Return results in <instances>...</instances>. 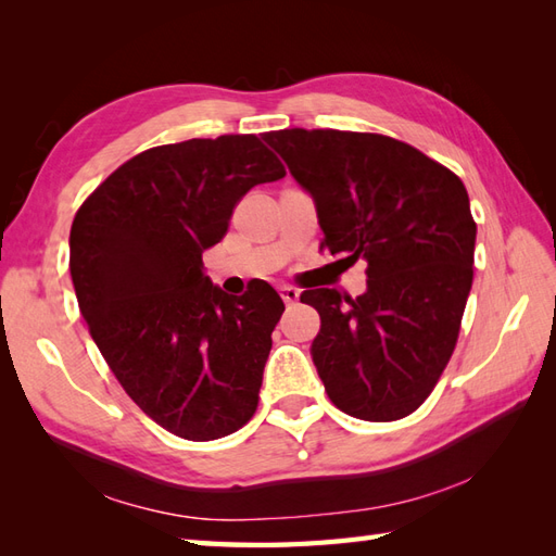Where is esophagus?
Segmentation results:
<instances>
[{
	"label": "esophagus",
	"instance_id": "obj_1",
	"mask_svg": "<svg viewBox=\"0 0 556 556\" xmlns=\"http://www.w3.org/2000/svg\"><path fill=\"white\" fill-rule=\"evenodd\" d=\"M279 293H281V299H285V303H289V305L296 303V301L301 299V291H299L296 287H287V285H285V287L279 289Z\"/></svg>",
	"mask_w": 556,
	"mask_h": 556
}]
</instances>
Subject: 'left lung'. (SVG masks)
Wrapping results in <instances>:
<instances>
[{"instance_id":"left-lung-1","label":"left lung","mask_w":556,"mask_h":556,"mask_svg":"<svg viewBox=\"0 0 556 556\" xmlns=\"http://www.w3.org/2000/svg\"><path fill=\"white\" fill-rule=\"evenodd\" d=\"M315 200L323 248L365 260L368 291H303L320 313L313 363L332 404L389 422L430 396L473 285L476 219L464 181L404 140L337 128L263 136Z\"/></svg>"}]
</instances>
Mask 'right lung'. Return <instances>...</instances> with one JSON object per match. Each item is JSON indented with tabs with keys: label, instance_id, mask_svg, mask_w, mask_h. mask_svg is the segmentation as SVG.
Listing matches in <instances>:
<instances>
[{
	"label": "right lung",
	"instance_id": "right-lung-1",
	"mask_svg": "<svg viewBox=\"0 0 556 556\" xmlns=\"http://www.w3.org/2000/svg\"><path fill=\"white\" fill-rule=\"evenodd\" d=\"M281 176L253 134L157 146L112 172L71 224L90 337L136 406L184 440H219L257 408L285 303L267 281L227 296L203 275V251L253 186Z\"/></svg>",
	"mask_w": 556,
	"mask_h": 556
}]
</instances>
